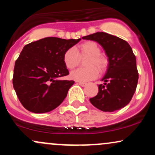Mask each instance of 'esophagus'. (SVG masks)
Segmentation results:
<instances>
[{
  "instance_id": "obj_1",
  "label": "esophagus",
  "mask_w": 155,
  "mask_h": 155,
  "mask_svg": "<svg viewBox=\"0 0 155 155\" xmlns=\"http://www.w3.org/2000/svg\"><path fill=\"white\" fill-rule=\"evenodd\" d=\"M78 84H79L80 86H81V87H85L87 85V83H85V82H80V81H79V82H78Z\"/></svg>"
}]
</instances>
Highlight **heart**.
Here are the masks:
<instances>
[{"label": "heart", "mask_w": 155, "mask_h": 155, "mask_svg": "<svg viewBox=\"0 0 155 155\" xmlns=\"http://www.w3.org/2000/svg\"><path fill=\"white\" fill-rule=\"evenodd\" d=\"M101 48L94 41H86L76 48L71 47L63 54V63L69 70L78 66L81 58L88 57L85 62L86 68H80L71 73L70 77L80 82H87L96 79L107 66V60L101 55Z\"/></svg>", "instance_id": "obj_1"}]
</instances>
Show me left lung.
<instances>
[{"label":"left lung","mask_w":155,"mask_h":155,"mask_svg":"<svg viewBox=\"0 0 155 155\" xmlns=\"http://www.w3.org/2000/svg\"><path fill=\"white\" fill-rule=\"evenodd\" d=\"M100 44L108 57V65L98 86L97 95L90 99L95 107L103 111L112 112L129 104L136 90L138 73L136 56L132 48L123 39L104 32L83 37Z\"/></svg>","instance_id":"1"}]
</instances>
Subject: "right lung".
<instances>
[{
    "label": "right lung",
    "instance_id": "obj_1",
    "mask_svg": "<svg viewBox=\"0 0 155 155\" xmlns=\"http://www.w3.org/2000/svg\"><path fill=\"white\" fill-rule=\"evenodd\" d=\"M80 40L47 37L25 46L15 62L13 86L27 110L46 113L62 104L74 83L58 79L69 74L63 54Z\"/></svg>",
    "mask_w": 155,
    "mask_h": 155
}]
</instances>
